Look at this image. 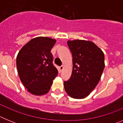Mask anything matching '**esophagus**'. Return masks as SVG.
Wrapping results in <instances>:
<instances>
[{"label":"esophagus","mask_w":123,"mask_h":123,"mask_svg":"<svg viewBox=\"0 0 123 123\" xmlns=\"http://www.w3.org/2000/svg\"><path fill=\"white\" fill-rule=\"evenodd\" d=\"M63 68H64V67L63 66V65L60 66V71H62L63 69Z\"/></svg>","instance_id":"34e87169"}]
</instances>
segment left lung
<instances>
[{
  "label": "left lung",
  "instance_id": "1",
  "mask_svg": "<svg viewBox=\"0 0 123 123\" xmlns=\"http://www.w3.org/2000/svg\"><path fill=\"white\" fill-rule=\"evenodd\" d=\"M73 56L71 78L64 82L69 96L81 99L87 97L96 87L105 68L104 52L94 42L84 40L67 42Z\"/></svg>",
  "mask_w": 123,
  "mask_h": 123
}]
</instances>
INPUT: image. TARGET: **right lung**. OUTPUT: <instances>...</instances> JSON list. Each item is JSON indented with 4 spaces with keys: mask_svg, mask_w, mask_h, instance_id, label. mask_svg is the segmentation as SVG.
I'll return each mask as SVG.
<instances>
[{
    "mask_svg": "<svg viewBox=\"0 0 123 123\" xmlns=\"http://www.w3.org/2000/svg\"><path fill=\"white\" fill-rule=\"evenodd\" d=\"M55 42L54 39L37 37L29 41L18 52L17 67L19 79L33 95L47 94L58 74L50 52Z\"/></svg>",
    "mask_w": 123,
    "mask_h": 123,
    "instance_id": "obj_1",
    "label": "right lung"
}]
</instances>
